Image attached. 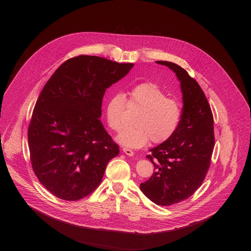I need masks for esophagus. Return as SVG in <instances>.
I'll return each instance as SVG.
<instances>
[{
  "label": "esophagus",
  "mask_w": 251,
  "mask_h": 251,
  "mask_svg": "<svg viewBox=\"0 0 251 251\" xmlns=\"http://www.w3.org/2000/svg\"><path fill=\"white\" fill-rule=\"evenodd\" d=\"M122 151H123L126 155H128V156H134V154H135L132 150H130V149H128V148H123Z\"/></svg>",
  "instance_id": "obj_1"
}]
</instances>
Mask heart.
Listing matches in <instances>:
<instances>
[{
    "instance_id": "1",
    "label": "heart",
    "mask_w": 251,
    "mask_h": 251,
    "mask_svg": "<svg viewBox=\"0 0 251 251\" xmlns=\"http://www.w3.org/2000/svg\"><path fill=\"white\" fill-rule=\"evenodd\" d=\"M129 105L141 109L135 119V127L122 130L116 141L122 146L141 148L152 140L153 143L168 141L176 132L182 120V106L177 100L167 97L166 92L154 82H142L129 92ZM127 105L123 93H115L107 101L105 117L108 126L121 130L122 113Z\"/></svg>"
}]
</instances>
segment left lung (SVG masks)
I'll return each instance as SVG.
<instances>
[{
    "instance_id": "1",
    "label": "left lung",
    "mask_w": 251,
    "mask_h": 251,
    "mask_svg": "<svg viewBox=\"0 0 251 251\" xmlns=\"http://www.w3.org/2000/svg\"><path fill=\"white\" fill-rule=\"evenodd\" d=\"M156 62L168 66L180 81L183 114L174 136L150 149L147 158L156 171L140 189L156 204L171 205L191 197L204 180L214 146L213 117L201 86L183 67Z\"/></svg>"
}]
</instances>
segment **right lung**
Masks as SVG:
<instances>
[{
	"instance_id": "obj_1",
	"label": "right lung",
	"mask_w": 251,
	"mask_h": 251,
	"mask_svg": "<svg viewBox=\"0 0 251 251\" xmlns=\"http://www.w3.org/2000/svg\"><path fill=\"white\" fill-rule=\"evenodd\" d=\"M134 66L94 55L63 62L43 88L28 126L30 162L41 184L55 197L77 201L101 183L119 154L100 121L106 89Z\"/></svg>"
}]
</instances>
